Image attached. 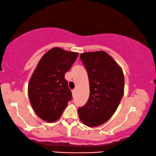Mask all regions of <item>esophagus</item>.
I'll use <instances>...</instances> for the list:
<instances>
[{
	"instance_id": "esophagus-1",
	"label": "esophagus",
	"mask_w": 156,
	"mask_h": 156,
	"mask_svg": "<svg viewBox=\"0 0 156 156\" xmlns=\"http://www.w3.org/2000/svg\"><path fill=\"white\" fill-rule=\"evenodd\" d=\"M76 88H75V89H73V90H72L73 94H76Z\"/></svg>"
}]
</instances>
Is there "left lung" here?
Returning <instances> with one entry per match:
<instances>
[{
  "label": "left lung",
  "mask_w": 156,
  "mask_h": 156,
  "mask_svg": "<svg viewBox=\"0 0 156 156\" xmlns=\"http://www.w3.org/2000/svg\"><path fill=\"white\" fill-rule=\"evenodd\" d=\"M80 58L88 73L90 96L87 103L78 108V115L85 125L97 127L108 121L117 110L124 94V74L104 51L82 53Z\"/></svg>",
  "instance_id": "left-lung-1"
}]
</instances>
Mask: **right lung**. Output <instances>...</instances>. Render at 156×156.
Listing matches in <instances>:
<instances>
[{
    "mask_svg": "<svg viewBox=\"0 0 156 156\" xmlns=\"http://www.w3.org/2000/svg\"><path fill=\"white\" fill-rule=\"evenodd\" d=\"M78 56V52L54 47L39 60L28 85L30 103L37 116L47 122L60 119L72 99L65 74Z\"/></svg>",
    "mask_w": 156,
    "mask_h": 156,
    "instance_id": "obj_1",
    "label": "right lung"
}]
</instances>
